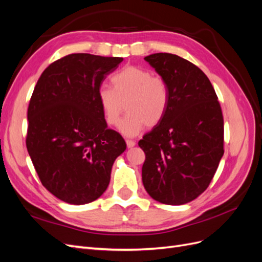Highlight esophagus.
<instances>
[{
  "instance_id": "1",
  "label": "esophagus",
  "mask_w": 262,
  "mask_h": 262,
  "mask_svg": "<svg viewBox=\"0 0 262 262\" xmlns=\"http://www.w3.org/2000/svg\"><path fill=\"white\" fill-rule=\"evenodd\" d=\"M125 142H126V146L128 147H133L134 145H136V141H133V140H125Z\"/></svg>"
}]
</instances>
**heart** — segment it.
Here are the masks:
<instances>
[{
  "mask_svg": "<svg viewBox=\"0 0 262 262\" xmlns=\"http://www.w3.org/2000/svg\"><path fill=\"white\" fill-rule=\"evenodd\" d=\"M113 89L100 86L97 99L109 125H116L125 105L126 115L119 129L128 137L160 123L167 113L170 92L164 77L153 75L149 70L129 66L112 77Z\"/></svg>",
  "mask_w": 262,
  "mask_h": 262,
  "instance_id": "1",
  "label": "heart"
}]
</instances>
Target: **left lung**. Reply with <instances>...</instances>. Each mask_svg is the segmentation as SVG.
<instances>
[{
  "instance_id": "obj_1",
  "label": "left lung",
  "mask_w": 262,
  "mask_h": 262,
  "mask_svg": "<svg viewBox=\"0 0 262 262\" xmlns=\"http://www.w3.org/2000/svg\"><path fill=\"white\" fill-rule=\"evenodd\" d=\"M168 83L163 120L139 141L145 153L142 181L154 200L180 205L207 190L224 154V119L202 71L171 53L144 58Z\"/></svg>"
}]
</instances>
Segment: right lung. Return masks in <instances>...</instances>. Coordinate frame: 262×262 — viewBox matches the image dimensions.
Here are the masks:
<instances>
[{
    "mask_svg": "<svg viewBox=\"0 0 262 262\" xmlns=\"http://www.w3.org/2000/svg\"><path fill=\"white\" fill-rule=\"evenodd\" d=\"M123 58L66 55L47 68L27 110L26 146L42 186L70 204L91 203L106 191L121 134L107 128L97 99L106 76Z\"/></svg>",
    "mask_w": 262,
    "mask_h": 262,
    "instance_id": "right-lung-1",
    "label": "right lung"
}]
</instances>
